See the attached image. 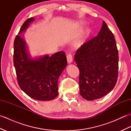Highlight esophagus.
<instances>
[{
    "instance_id": "1",
    "label": "esophagus",
    "mask_w": 131,
    "mask_h": 131,
    "mask_svg": "<svg viewBox=\"0 0 131 131\" xmlns=\"http://www.w3.org/2000/svg\"><path fill=\"white\" fill-rule=\"evenodd\" d=\"M67 61L69 63H71L73 61V56L71 53H69L67 55Z\"/></svg>"
}]
</instances>
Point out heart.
Listing matches in <instances>:
<instances>
[{
    "instance_id": "b5f03b06",
    "label": "heart",
    "mask_w": 131,
    "mask_h": 131,
    "mask_svg": "<svg viewBox=\"0 0 131 131\" xmlns=\"http://www.w3.org/2000/svg\"><path fill=\"white\" fill-rule=\"evenodd\" d=\"M80 24H81L82 25H83V23H80ZM83 43V39H79L77 41V43L75 44V46L77 47H80V46H81L82 45Z\"/></svg>"
}]
</instances>
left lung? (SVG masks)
I'll return each instance as SVG.
<instances>
[{
    "mask_svg": "<svg viewBox=\"0 0 131 131\" xmlns=\"http://www.w3.org/2000/svg\"><path fill=\"white\" fill-rule=\"evenodd\" d=\"M79 69L80 93L87 100L105 96L114 88L118 75V51L105 21L96 37L84 43L74 56Z\"/></svg>",
    "mask_w": 131,
    "mask_h": 131,
    "instance_id": "8db88e82",
    "label": "left lung"
}]
</instances>
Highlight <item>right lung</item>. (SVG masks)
I'll use <instances>...</instances> for the list:
<instances>
[{
	"mask_svg": "<svg viewBox=\"0 0 131 131\" xmlns=\"http://www.w3.org/2000/svg\"><path fill=\"white\" fill-rule=\"evenodd\" d=\"M34 18L26 19L14 41L13 63L19 87L31 98L50 101L58 94V79L67 65L65 53L32 58L26 42L19 35L25 31Z\"/></svg>",
	"mask_w": 131,
	"mask_h": 131,
	"instance_id": "obj_1",
	"label": "right lung"
}]
</instances>
